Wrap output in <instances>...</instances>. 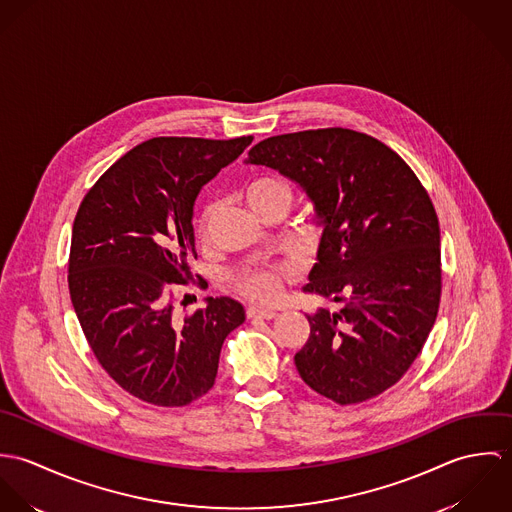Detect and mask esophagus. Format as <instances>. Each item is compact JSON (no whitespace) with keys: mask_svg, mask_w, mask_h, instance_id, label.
Masks as SVG:
<instances>
[{"mask_svg":"<svg viewBox=\"0 0 512 512\" xmlns=\"http://www.w3.org/2000/svg\"><path fill=\"white\" fill-rule=\"evenodd\" d=\"M278 315L276 309H270V307H248L246 309V317L248 319H274Z\"/></svg>","mask_w":512,"mask_h":512,"instance_id":"1","label":"esophagus"}]
</instances>
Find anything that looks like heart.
I'll use <instances>...</instances> for the list:
<instances>
[{"instance_id": "1", "label": "heart", "mask_w": 512, "mask_h": 512, "mask_svg": "<svg viewBox=\"0 0 512 512\" xmlns=\"http://www.w3.org/2000/svg\"><path fill=\"white\" fill-rule=\"evenodd\" d=\"M242 203L260 219H266L272 211H286L292 199L290 185L276 175H258L248 179L240 189ZM219 201H209L203 205L197 219V240L203 248L213 244L215 224L219 220ZM315 222L305 226V232H315ZM297 276V266L292 262H268L250 264L230 272V288L250 301H272L286 282Z\"/></svg>"}]
</instances>
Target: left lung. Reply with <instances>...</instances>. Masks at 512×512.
<instances>
[{
  "label": "left lung",
  "mask_w": 512,
  "mask_h": 512,
  "mask_svg": "<svg viewBox=\"0 0 512 512\" xmlns=\"http://www.w3.org/2000/svg\"><path fill=\"white\" fill-rule=\"evenodd\" d=\"M297 181L323 222L305 293L341 303L309 315L295 353L303 382L339 406L394 386L422 353L441 297L439 220L410 165L376 138L321 128L248 151Z\"/></svg>",
  "instance_id": "obj_1"
}]
</instances>
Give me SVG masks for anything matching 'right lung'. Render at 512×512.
Segmentation results:
<instances>
[{
	"label": "right lung",
	"instance_id": "add662e5",
	"mask_svg": "<svg viewBox=\"0 0 512 512\" xmlns=\"http://www.w3.org/2000/svg\"><path fill=\"white\" fill-rule=\"evenodd\" d=\"M252 140H147L110 165L78 207L74 311L98 365L142 402L179 408L205 396L224 339L244 323V307L230 297H209L181 317L175 292L193 280L187 262L197 258L191 217L201 187Z\"/></svg>",
	"mask_w": 512,
	"mask_h": 512
}]
</instances>
